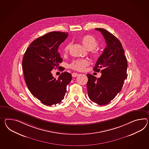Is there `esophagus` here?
I'll return each instance as SVG.
<instances>
[{
	"instance_id": "34e87169",
	"label": "esophagus",
	"mask_w": 149,
	"mask_h": 149,
	"mask_svg": "<svg viewBox=\"0 0 149 149\" xmlns=\"http://www.w3.org/2000/svg\"><path fill=\"white\" fill-rule=\"evenodd\" d=\"M79 75V74L77 73H72V76L73 77H76Z\"/></svg>"
}]
</instances>
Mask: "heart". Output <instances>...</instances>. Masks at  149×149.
I'll return each instance as SVG.
<instances>
[{"label":"heart","instance_id":"heart-1","mask_svg":"<svg viewBox=\"0 0 149 149\" xmlns=\"http://www.w3.org/2000/svg\"><path fill=\"white\" fill-rule=\"evenodd\" d=\"M81 41L84 46L88 50H91V53L93 56H97L99 55V51L96 49V47L98 45V42L94 37L91 35H86L81 38ZM70 44H67L64 47V53H67L69 50ZM89 64V61L87 59L81 58L74 60L70 64V68L72 69L76 70L77 71H82L84 70L86 66Z\"/></svg>","mask_w":149,"mask_h":149}]
</instances>
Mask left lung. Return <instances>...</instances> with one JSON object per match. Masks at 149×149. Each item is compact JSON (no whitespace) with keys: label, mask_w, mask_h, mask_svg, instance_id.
Wrapping results in <instances>:
<instances>
[{"label":"left lung","mask_w":149,"mask_h":149,"mask_svg":"<svg viewBox=\"0 0 149 149\" xmlns=\"http://www.w3.org/2000/svg\"><path fill=\"white\" fill-rule=\"evenodd\" d=\"M95 29L103 35L107 47L94 68L95 72H101V76L97 78L90 74L87 75L88 95L92 101L104 105L115 97L123 86L127 77V60L123 46L116 36L106 29Z\"/></svg>","instance_id":"1"}]
</instances>
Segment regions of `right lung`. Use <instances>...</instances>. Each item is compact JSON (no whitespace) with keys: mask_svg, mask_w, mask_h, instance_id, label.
<instances>
[{"mask_svg":"<svg viewBox=\"0 0 149 149\" xmlns=\"http://www.w3.org/2000/svg\"><path fill=\"white\" fill-rule=\"evenodd\" d=\"M67 32H52L34 40L27 48L22 62L27 86L31 94L45 105L60 103L67 92V86L72 79L70 73H62L58 79L51 71L59 68L62 58L59 46L68 37Z\"/></svg>","mask_w":149,"mask_h":149,"instance_id":"1","label":"right lung"}]
</instances>
